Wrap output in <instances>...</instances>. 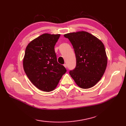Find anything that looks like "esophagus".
I'll return each mask as SVG.
<instances>
[{"label":"esophagus","mask_w":126,"mask_h":126,"mask_svg":"<svg viewBox=\"0 0 126 126\" xmlns=\"http://www.w3.org/2000/svg\"><path fill=\"white\" fill-rule=\"evenodd\" d=\"M64 66L65 68H67V64H64Z\"/></svg>","instance_id":"esophagus-1"}]
</instances>
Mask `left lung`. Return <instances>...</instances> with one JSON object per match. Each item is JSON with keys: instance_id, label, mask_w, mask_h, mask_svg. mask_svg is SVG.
Returning <instances> with one entry per match:
<instances>
[{"instance_id": "left-lung-1", "label": "left lung", "mask_w": 126, "mask_h": 126, "mask_svg": "<svg viewBox=\"0 0 126 126\" xmlns=\"http://www.w3.org/2000/svg\"><path fill=\"white\" fill-rule=\"evenodd\" d=\"M74 47L76 66L69 72L76 84L90 88L100 81L107 65L105 48L100 39L85 31L65 34Z\"/></svg>"}]
</instances>
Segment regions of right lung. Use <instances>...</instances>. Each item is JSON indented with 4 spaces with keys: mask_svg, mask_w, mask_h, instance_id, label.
I'll return each mask as SVG.
<instances>
[{
    "mask_svg": "<svg viewBox=\"0 0 126 126\" xmlns=\"http://www.w3.org/2000/svg\"><path fill=\"white\" fill-rule=\"evenodd\" d=\"M60 35L44 33L26 47L24 70L32 83L44 92L54 90L66 72L64 66L57 62L54 49Z\"/></svg>",
    "mask_w": 126,
    "mask_h": 126,
    "instance_id": "obj_1",
    "label": "right lung"
}]
</instances>
